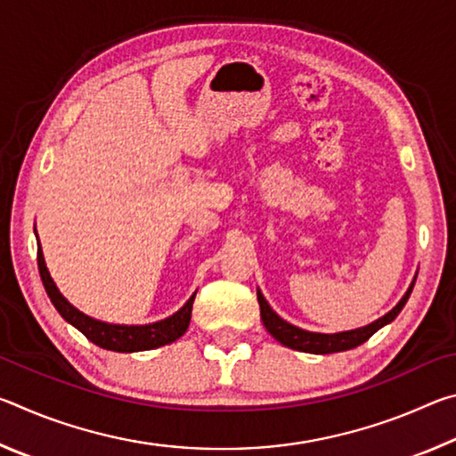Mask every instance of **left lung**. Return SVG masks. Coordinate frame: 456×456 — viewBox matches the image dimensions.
I'll use <instances>...</instances> for the list:
<instances>
[{
	"mask_svg": "<svg viewBox=\"0 0 456 456\" xmlns=\"http://www.w3.org/2000/svg\"><path fill=\"white\" fill-rule=\"evenodd\" d=\"M414 281H416V277L412 280V283L408 285V289L404 296L400 297V302L392 307L388 314H384L382 318H378L376 322L368 323V326H362L356 330L336 331V334L307 331V330L293 326V323H289V322H285L272 310V305L267 304V299L264 297V293H261L259 289H257V302L261 307V320H264V326L269 334L277 339V342L288 346V348H291V350H299V352H307V354H334V352L356 348V346L364 344L370 336L376 334L378 330L388 326L390 322H395L396 315L403 312V307L406 305L408 297H411Z\"/></svg>",
	"mask_w": 456,
	"mask_h": 456,
	"instance_id": "1",
	"label": "left lung"
}]
</instances>
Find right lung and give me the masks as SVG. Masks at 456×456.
Masks as SVG:
<instances>
[{
	"mask_svg": "<svg viewBox=\"0 0 456 456\" xmlns=\"http://www.w3.org/2000/svg\"><path fill=\"white\" fill-rule=\"evenodd\" d=\"M36 237H37V233H36ZM37 243H40V239H37ZM37 267H40V275H42L45 293H48L50 302L53 304V307H56L58 314L68 323H72L76 330H80L82 334L90 339V342L100 346V348L112 350V352H142V350L160 348V346L173 344L175 339H179L189 328L192 302H195L197 291L192 293V296L189 297V302L184 304L179 312H175L173 315H168V318H165V320L142 323V326L108 323L102 320L90 318V315L80 312L78 307H74L64 296H61L58 285L52 280L48 267H45L42 245H37Z\"/></svg>",
	"mask_w": 456,
	"mask_h": 456,
	"instance_id": "right-lung-1",
	"label": "right lung"
}]
</instances>
